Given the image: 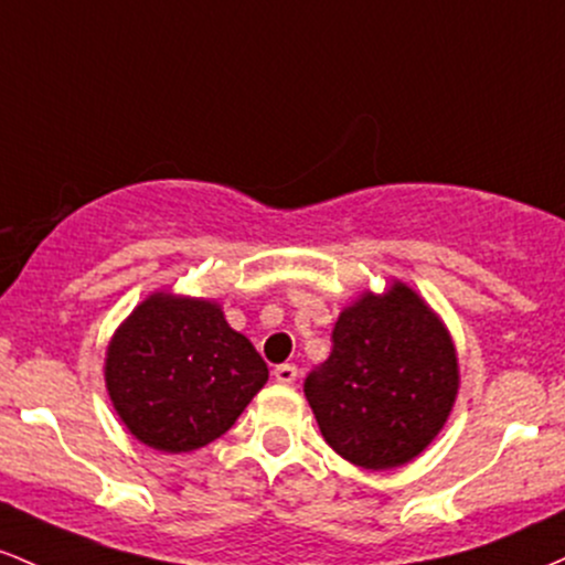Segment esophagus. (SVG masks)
Wrapping results in <instances>:
<instances>
[{
    "instance_id": "obj_1",
    "label": "esophagus",
    "mask_w": 565,
    "mask_h": 565,
    "mask_svg": "<svg viewBox=\"0 0 565 565\" xmlns=\"http://www.w3.org/2000/svg\"><path fill=\"white\" fill-rule=\"evenodd\" d=\"M296 376H299V367H296L294 363H282L275 367V379L280 384H294Z\"/></svg>"
}]
</instances>
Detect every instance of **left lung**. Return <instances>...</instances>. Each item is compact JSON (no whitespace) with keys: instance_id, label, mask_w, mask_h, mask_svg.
Here are the masks:
<instances>
[{"instance_id":"1","label":"left lung","mask_w":565,"mask_h":565,"mask_svg":"<svg viewBox=\"0 0 565 565\" xmlns=\"http://www.w3.org/2000/svg\"><path fill=\"white\" fill-rule=\"evenodd\" d=\"M331 339V358L303 382L326 443L363 470L408 465L440 433L459 392L448 328L395 280L350 303Z\"/></svg>"}]
</instances>
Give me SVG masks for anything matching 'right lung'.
Listing matches in <instances>:
<instances>
[{
    "label": "right lung",
    "instance_id": "1",
    "mask_svg": "<svg viewBox=\"0 0 565 565\" xmlns=\"http://www.w3.org/2000/svg\"><path fill=\"white\" fill-rule=\"evenodd\" d=\"M106 390L130 435L162 454L213 443L269 379L215 301L151 294L106 347Z\"/></svg>",
    "mask_w": 565,
    "mask_h": 565
}]
</instances>
